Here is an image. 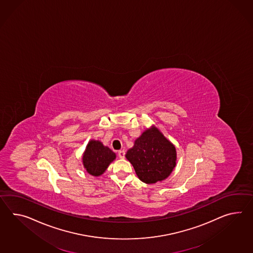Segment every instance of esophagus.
<instances>
[{
    "label": "esophagus",
    "mask_w": 253,
    "mask_h": 253,
    "mask_svg": "<svg viewBox=\"0 0 253 253\" xmlns=\"http://www.w3.org/2000/svg\"><path fill=\"white\" fill-rule=\"evenodd\" d=\"M118 155H119V157H120V158L124 159V157H125V151H124V150H121V151H119V152H118Z\"/></svg>",
    "instance_id": "1"
}]
</instances>
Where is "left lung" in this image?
<instances>
[{
    "label": "left lung",
    "mask_w": 253,
    "mask_h": 253,
    "mask_svg": "<svg viewBox=\"0 0 253 253\" xmlns=\"http://www.w3.org/2000/svg\"><path fill=\"white\" fill-rule=\"evenodd\" d=\"M139 179L154 184L169 176L175 167L176 152L171 142L155 127L139 137L126 154Z\"/></svg>",
    "instance_id": "1"
}]
</instances>
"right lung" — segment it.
Here are the masks:
<instances>
[{
  "mask_svg": "<svg viewBox=\"0 0 253 253\" xmlns=\"http://www.w3.org/2000/svg\"><path fill=\"white\" fill-rule=\"evenodd\" d=\"M115 158L116 155L109 147L99 141H90L83 155V165L88 173L98 176L105 172Z\"/></svg>",
  "mask_w": 253,
  "mask_h": 253,
  "instance_id": "1",
  "label": "right lung"
}]
</instances>
